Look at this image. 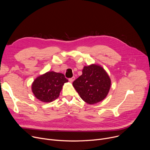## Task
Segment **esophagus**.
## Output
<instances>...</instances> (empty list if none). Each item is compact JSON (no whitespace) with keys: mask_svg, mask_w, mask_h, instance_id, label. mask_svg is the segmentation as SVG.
<instances>
[{"mask_svg":"<svg viewBox=\"0 0 150 150\" xmlns=\"http://www.w3.org/2000/svg\"><path fill=\"white\" fill-rule=\"evenodd\" d=\"M75 76H73L72 78H69V82H73V81L75 80Z\"/></svg>","mask_w":150,"mask_h":150,"instance_id":"34e87169","label":"esophagus"}]
</instances>
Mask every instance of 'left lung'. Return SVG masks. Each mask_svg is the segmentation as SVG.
Returning a JSON list of instances; mask_svg holds the SVG:
<instances>
[{"label":"left lung","mask_w":150,"mask_h":150,"mask_svg":"<svg viewBox=\"0 0 150 150\" xmlns=\"http://www.w3.org/2000/svg\"><path fill=\"white\" fill-rule=\"evenodd\" d=\"M72 85L85 103L94 104L103 100L108 96L111 79L101 66L91 64L83 67L82 74Z\"/></svg>","instance_id":"obj_1"}]
</instances>
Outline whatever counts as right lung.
<instances>
[{
  "instance_id": "right-lung-1",
  "label": "right lung",
  "mask_w": 150,
  "mask_h": 150,
  "mask_svg": "<svg viewBox=\"0 0 150 150\" xmlns=\"http://www.w3.org/2000/svg\"><path fill=\"white\" fill-rule=\"evenodd\" d=\"M68 82L63 74L49 71L35 79L31 85L32 92L40 101L52 102L59 97L64 83Z\"/></svg>"
}]
</instances>
